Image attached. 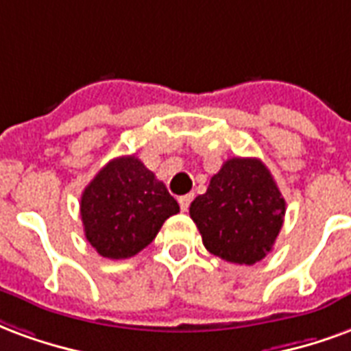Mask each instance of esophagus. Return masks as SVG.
<instances>
[{
    "mask_svg": "<svg viewBox=\"0 0 351 351\" xmlns=\"http://www.w3.org/2000/svg\"><path fill=\"white\" fill-rule=\"evenodd\" d=\"M193 194H185V196H179V207H181V211H186L189 206H191V202H193Z\"/></svg>",
    "mask_w": 351,
    "mask_h": 351,
    "instance_id": "esophagus-1",
    "label": "esophagus"
}]
</instances>
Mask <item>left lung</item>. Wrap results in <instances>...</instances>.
Returning a JSON list of instances; mask_svg holds the SVG:
<instances>
[{
  "mask_svg": "<svg viewBox=\"0 0 351 351\" xmlns=\"http://www.w3.org/2000/svg\"><path fill=\"white\" fill-rule=\"evenodd\" d=\"M191 219L211 254L252 265L273 249L282 228L286 202L260 158H228L206 194L191 204Z\"/></svg>",
  "mask_w": 351,
  "mask_h": 351,
  "instance_id": "obj_1",
  "label": "left lung"
}]
</instances>
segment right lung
<instances>
[{"mask_svg": "<svg viewBox=\"0 0 351 351\" xmlns=\"http://www.w3.org/2000/svg\"><path fill=\"white\" fill-rule=\"evenodd\" d=\"M178 211L179 204L165 183L134 155L110 160L80 200L86 239L110 260L138 254Z\"/></svg>", "mask_w": 351, "mask_h": 351, "instance_id": "obj_1", "label": "right lung"}]
</instances>
